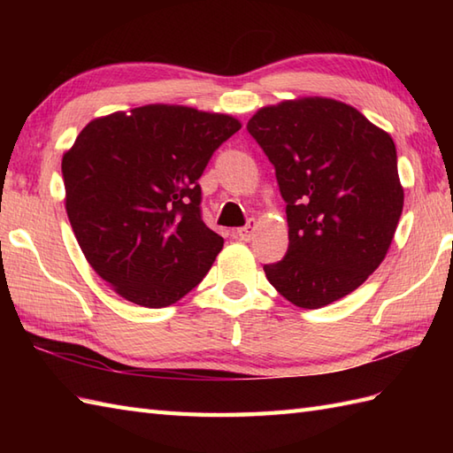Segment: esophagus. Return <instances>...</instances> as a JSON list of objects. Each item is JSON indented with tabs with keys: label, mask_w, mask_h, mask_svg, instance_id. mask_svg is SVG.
Listing matches in <instances>:
<instances>
[{
	"label": "esophagus",
	"mask_w": 453,
	"mask_h": 453,
	"mask_svg": "<svg viewBox=\"0 0 453 453\" xmlns=\"http://www.w3.org/2000/svg\"><path fill=\"white\" fill-rule=\"evenodd\" d=\"M255 227H257V221L249 219V224L245 227L237 229V237L242 239V242H251L253 235H255Z\"/></svg>",
	"instance_id": "34e87169"
}]
</instances>
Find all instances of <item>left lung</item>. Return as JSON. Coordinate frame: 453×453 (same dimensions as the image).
Masks as SVG:
<instances>
[{"instance_id": "left-lung-1", "label": "left lung", "mask_w": 453, "mask_h": 453, "mask_svg": "<svg viewBox=\"0 0 453 453\" xmlns=\"http://www.w3.org/2000/svg\"><path fill=\"white\" fill-rule=\"evenodd\" d=\"M247 130L276 169L288 253L265 274L303 310L349 296L386 258L403 211L395 143L342 101L302 97L258 109Z\"/></svg>"}]
</instances>
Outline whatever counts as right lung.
I'll use <instances>...</instances> for the list:
<instances>
[{
	"label": "right lung",
	"instance_id": "right-lung-1",
	"mask_svg": "<svg viewBox=\"0 0 453 453\" xmlns=\"http://www.w3.org/2000/svg\"><path fill=\"white\" fill-rule=\"evenodd\" d=\"M239 128L229 114L146 104L91 120L64 153L75 239L124 300L167 307L206 276L224 237L202 221L198 179Z\"/></svg>",
	"mask_w": 453,
	"mask_h": 453
}]
</instances>
